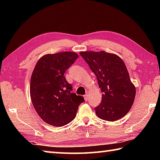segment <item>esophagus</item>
<instances>
[{"mask_svg":"<svg viewBox=\"0 0 160 160\" xmlns=\"http://www.w3.org/2000/svg\"><path fill=\"white\" fill-rule=\"evenodd\" d=\"M84 100H85L86 101H87L88 100H89V96H88L87 94L84 95Z\"/></svg>","mask_w":160,"mask_h":160,"instance_id":"esophagus-1","label":"esophagus"}]
</instances>
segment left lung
<instances>
[{
	"label": "left lung",
	"mask_w": 160,
	"mask_h": 160,
	"mask_svg": "<svg viewBox=\"0 0 160 160\" xmlns=\"http://www.w3.org/2000/svg\"><path fill=\"white\" fill-rule=\"evenodd\" d=\"M80 54L96 75L102 93L101 103L95 108L97 116L107 121H116L125 116L134 102L136 89L123 60L104 51Z\"/></svg>",
	"instance_id": "left-lung-1"
}]
</instances>
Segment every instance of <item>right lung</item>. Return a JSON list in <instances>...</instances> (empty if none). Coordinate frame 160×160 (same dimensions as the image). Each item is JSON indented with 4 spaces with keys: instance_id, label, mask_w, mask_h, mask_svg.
I'll list each match as a JSON object with an SVG mask.
<instances>
[{
    "instance_id": "obj_1",
    "label": "right lung",
    "mask_w": 160,
    "mask_h": 160,
    "mask_svg": "<svg viewBox=\"0 0 160 160\" xmlns=\"http://www.w3.org/2000/svg\"><path fill=\"white\" fill-rule=\"evenodd\" d=\"M75 52L47 54L37 62L30 82V96L37 113L53 127L69 124L76 116L79 105L84 101L71 93L73 87L65 79V71L77 60Z\"/></svg>"
}]
</instances>
